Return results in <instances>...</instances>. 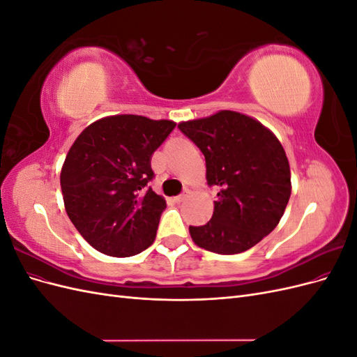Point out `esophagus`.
<instances>
[{
	"label": "esophagus",
	"instance_id": "34e87169",
	"mask_svg": "<svg viewBox=\"0 0 357 357\" xmlns=\"http://www.w3.org/2000/svg\"><path fill=\"white\" fill-rule=\"evenodd\" d=\"M188 197V193H181V195H177V197H174V201L176 202H181L183 199H185Z\"/></svg>",
	"mask_w": 357,
	"mask_h": 357
}]
</instances>
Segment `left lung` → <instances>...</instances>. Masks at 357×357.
I'll use <instances>...</instances> for the list:
<instances>
[{
    "label": "left lung",
    "instance_id": "left-lung-1",
    "mask_svg": "<svg viewBox=\"0 0 357 357\" xmlns=\"http://www.w3.org/2000/svg\"><path fill=\"white\" fill-rule=\"evenodd\" d=\"M178 129L202 152L208 186L219 189L210 222L189 226L193 243L219 255L248 250L274 231L290 198L282 143L261 122L231 110Z\"/></svg>",
    "mask_w": 357,
    "mask_h": 357
}]
</instances>
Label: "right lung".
<instances>
[{"label": "right lung", "mask_w": 357, "mask_h": 357, "mask_svg": "<svg viewBox=\"0 0 357 357\" xmlns=\"http://www.w3.org/2000/svg\"><path fill=\"white\" fill-rule=\"evenodd\" d=\"M176 123L144 116L100 119L77 137L61 171L70 220L96 250L128 257L152 245L165 199L146 186L150 160Z\"/></svg>", "instance_id": "1"}]
</instances>
